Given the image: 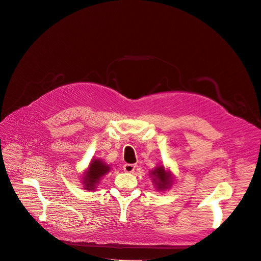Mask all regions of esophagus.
Returning <instances> with one entry per match:
<instances>
[{
	"mask_svg": "<svg viewBox=\"0 0 261 261\" xmlns=\"http://www.w3.org/2000/svg\"><path fill=\"white\" fill-rule=\"evenodd\" d=\"M135 165H133V164H125L124 165V171L125 172H127V173H132L134 170H135Z\"/></svg>",
	"mask_w": 261,
	"mask_h": 261,
	"instance_id": "34e87169",
	"label": "esophagus"
}]
</instances>
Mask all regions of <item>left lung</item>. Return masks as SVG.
I'll return each instance as SVG.
<instances>
[{
	"label": "left lung",
	"instance_id": "obj_1",
	"mask_svg": "<svg viewBox=\"0 0 261 261\" xmlns=\"http://www.w3.org/2000/svg\"><path fill=\"white\" fill-rule=\"evenodd\" d=\"M151 177L153 179L156 190L165 191L172 186L173 178L170 171H167L164 166L156 167L151 171Z\"/></svg>",
	"mask_w": 261,
	"mask_h": 261
}]
</instances>
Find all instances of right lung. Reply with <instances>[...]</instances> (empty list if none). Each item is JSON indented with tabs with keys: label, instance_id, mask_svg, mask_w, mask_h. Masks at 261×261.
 <instances>
[{
	"label": "right lung",
	"instance_id": "obj_1",
	"mask_svg": "<svg viewBox=\"0 0 261 261\" xmlns=\"http://www.w3.org/2000/svg\"><path fill=\"white\" fill-rule=\"evenodd\" d=\"M110 170V166L107 165L105 162L101 161L100 159H93L91 160V163L84 173L83 176V185H84V189L88 190V191H92L96 188V186L98 185L100 178L107 174Z\"/></svg>",
	"mask_w": 261,
	"mask_h": 261
}]
</instances>
